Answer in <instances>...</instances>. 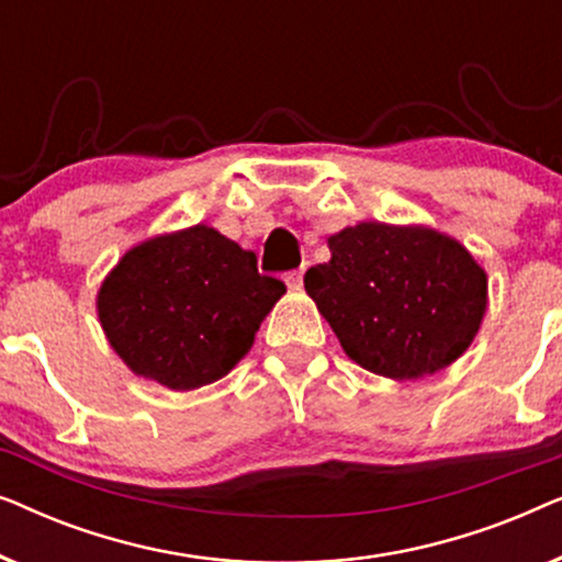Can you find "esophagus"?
I'll return each instance as SVG.
<instances>
[{"label":"esophagus","instance_id":"esophagus-1","mask_svg":"<svg viewBox=\"0 0 562 562\" xmlns=\"http://www.w3.org/2000/svg\"><path fill=\"white\" fill-rule=\"evenodd\" d=\"M302 279H304V268H296V271H289V273H286L289 289H299V286H302Z\"/></svg>","mask_w":562,"mask_h":562}]
</instances>
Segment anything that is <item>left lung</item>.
Listing matches in <instances>:
<instances>
[{
	"instance_id": "1",
	"label": "left lung",
	"mask_w": 562,
	"mask_h": 562,
	"mask_svg": "<svg viewBox=\"0 0 562 562\" xmlns=\"http://www.w3.org/2000/svg\"><path fill=\"white\" fill-rule=\"evenodd\" d=\"M333 258L304 289L348 358L394 381L432 375L463 356L488 304L486 271L450 235L360 222L327 240Z\"/></svg>"
}]
</instances>
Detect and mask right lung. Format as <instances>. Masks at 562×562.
<instances>
[{"instance_id": "right-lung-1", "label": "right lung", "mask_w": 562, "mask_h": 562, "mask_svg": "<svg viewBox=\"0 0 562 562\" xmlns=\"http://www.w3.org/2000/svg\"><path fill=\"white\" fill-rule=\"evenodd\" d=\"M283 291L258 273L256 252L194 225L130 248L102 281L97 314L130 371L191 391L240 363Z\"/></svg>"}]
</instances>
